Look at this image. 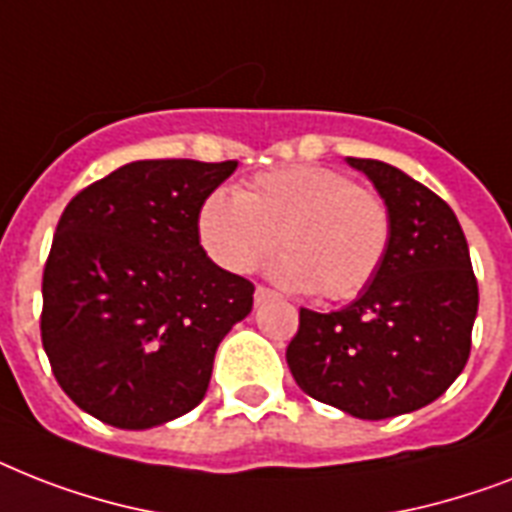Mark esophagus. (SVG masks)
<instances>
[{"label":"esophagus","instance_id":"obj_1","mask_svg":"<svg viewBox=\"0 0 512 512\" xmlns=\"http://www.w3.org/2000/svg\"><path fill=\"white\" fill-rule=\"evenodd\" d=\"M253 298H256V304H264V301H269V298H275V290L264 288V285H259L256 288V293H253Z\"/></svg>","mask_w":512,"mask_h":512}]
</instances>
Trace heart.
<instances>
[{"mask_svg": "<svg viewBox=\"0 0 512 512\" xmlns=\"http://www.w3.org/2000/svg\"><path fill=\"white\" fill-rule=\"evenodd\" d=\"M200 245L227 272L245 275L282 251L272 275L296 290L343 301L365 290L386 259L391 216L380 195L322 166L261 171L198 208Z\"/></svg>", "mask_w": 512, "mask_h": 512, "instance_id": "obj_1", "label": "heart"}]
</instances>
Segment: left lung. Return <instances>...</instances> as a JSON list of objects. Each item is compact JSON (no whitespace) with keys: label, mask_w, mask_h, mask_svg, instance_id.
I'll list each match as a JSON object with an SVG mask.
<instances>
[{"label":"left lung","mask_w":512,"mask_h":512,"mask_svg":"<svg viewBox=\"0 0 512 512\" xmlns=\"http://www.w3.org/2000/svg\"><path fill=\"white\" fill-rule=\"evenodd\" d=\"M391 216L386 259L341 312L301 309L285 359L304 394L362 420L439 399L463 372L478 282L455 211L396 166L346 158Z\"/></svg>","instance_id":"left-lung-1"}]
</instances>
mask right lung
Masks as SVG:
<instances>
[{"label": "right lung", "mask_w": 512, "mask_h": 512, "mask_svg": "<svg viewBox=\"0 0 512 512\" xmlns=\"http://www.w3.org/2000/svg\"><path fill=\"white\" fill-rule=\"evenodd\" d=\"M237 161H134L84 187L57 222L42 343L57 383L102 423L142 431L206 396L214 354L253 282L200 245V203Z\"/></svg>", "instance_id": "right-lung-1"}]
</instances>
